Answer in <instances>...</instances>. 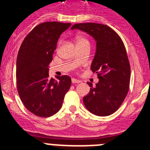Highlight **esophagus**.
Wrapping results in <instances>:
<instances>
[{
    "mask_svg": "<svg viewBox=\"0 0 150 150\" xmlns=\"http://www.w3.org/2000/svg\"><path fill=\"white\" fill-rule=\"evenodd\" d=\"M71 81H72V83H74V84H75V83H81V81H80V80H79V79H75V78H72Z\"/></svg>",
    "mask_w": 150,
    "mask_h": 150,
    "instance_id": "esophagus-1",
    "label": "esophagus"
}]
</instances>
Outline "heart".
Instances as JSON below:
<instances>
[{
    "label": "heart",
    "mask_w": 150,
    "mask_h": 150,
    "mask_svg": "<svg viewBox=\"0 0 150 150\" xmlns=\"http://www.w3.org/2000/svg\"><path fill=\"white\" fill-rule=\"evenodd\" d=\"M85 41H87L86 40L83 39V38H78L77 40H76V43H79V42H85Z\"/></svg>",
    "instance_id": "1"
}]
</instances>
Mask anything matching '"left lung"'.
I'll use <instances>...</instances> for the list:
<instances>
[{"label":"left lung","instance_id":"obj_1","mask_svg":"<svg viewBox=\"0 0 150 150\" xmlns=\"http://www.w3.org/2000/svg\"><path fill=\"white\" fill-rule=\"evenodd\" d=\"M86 32L96 42V50L91 70L99 79L96 86L87 83L90 91L83 97L89 112L106 116L116 112L124 101L129 88L131 68L122 40L109 26L98 23H79L71 30Z\"/></svg>","mask_w":150,"mask_h":150}]
</instances>
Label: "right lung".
Listing matches in <instances>:
<instances>
[{"label":"right lung","mask_w":150,"mask_h":150,"mask_svg":"<svg viewBox=\"0 0 150 150\" xmlns=\"http://www.w3.org/2000/svg\"><path fill=\"white\" fill-rule=\"evenodd\" d=\"M71 23L47 22L36 26L24 39L16 60L18 93L24 106L34 115L49 117L62 106L71 85L67 75L50 77L49 64L60 35Z\"/></svg>","instance_id":"add662e5"}]
</instances>
